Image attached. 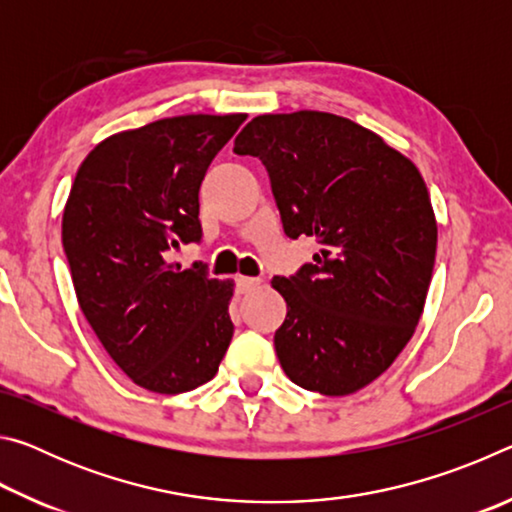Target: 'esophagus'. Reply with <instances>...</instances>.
<instances>
[{
    "mask_svg": "<svg viewBox=\"0 0 512 512\" xmlns=\"http://www.w3.org/2000/svg\"><path fill=\"white\" fill-rule=\"evenodd\" d=\"M259 284H262V280H259V277H246V275H239L237 277V291L239 293L253 291L255 287H259Z\"/></svg>",
    "mask_w": 512,
    "mask_h": 512,
    "instance_id": "obj_1",
    "label": "esophagus"
}]
</instances>
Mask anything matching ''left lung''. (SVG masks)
Returning a JSON list of instances; mask_svg holds the SVG:
<instances>
[{
  "label": "left lung",
  "mask_w": 512,
  "mask_h": 512,
  "mask_svg": "<svg viewBox=\"0 0 512 512\" xmlns=\"http://www.w3.org/2000/svg\"><path fill=\"white\" fill-rule=\"evenodd\" d=\"M291 239L316 237L314 262L273 277L287 300L275 352L307 391H361L411 341L427 300L438 225L415 164L377 133L332 112L259 115L237 135Z\"/></svg>",
  "instance_id": "8db88e82"
}]
</instances>
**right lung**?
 Wrapping results in <instances>:
<instances>
[{"instance_id":"right-lung-1","label":"right lung","mask_w":512,"mask_h":512,"mask_svg":"<svg viewBox=\"0 0 512 512\" xmlns=\"http://www.w3.org/2000/svg\"><path fill=\"white\" fill-rule=\"evenodd\" d=\"M246 115H180L106 137L76 171L63 248L85 320L137 386L178 395L210 381L232 341V280L167 253L201 241L198 189Z\"/></svg>"}]
</instances>
